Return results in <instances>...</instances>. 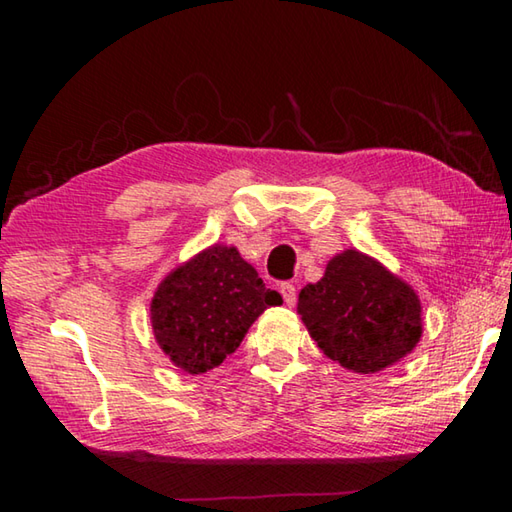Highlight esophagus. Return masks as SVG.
Listing matches in <instances>:
<instances>
[{
  "mask_svg": "<svg viewBox=\"0 0 512 512\" xmlns=\"http://www.w3.org/2000/svg\"><path fill=\"white\" fill-rule=\"evenodd\" d=\"M280 293H282V298H284V302H287L289 307L296 305L298 296H296V287H293V284H289V282H282V284H280Z\"/></svg>",
  "mask_w": 512,
  "mask_h": 512,
  "instance_id": "1",
  "label": "esophagus"
}]
</instances>
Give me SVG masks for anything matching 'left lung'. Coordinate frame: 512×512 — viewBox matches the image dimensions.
<instances>
[{"mask_svg":"<svg viewBox=\"0 0 512 512\" xmlns=\"http://www.w3.org/2000/svg\"><path fill=\"white\" fill-rule=\"evenodd\" d=\"M420 298L377 259L343 250L298 296V314L329 359L361 375L393 366L422 336Z\"/></svg>","mask_w":512,"mask_h":512,"instance_id":"8db88e82","label":"left lung"}]
</instances>
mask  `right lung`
Returning a JSON list of instances; mask_svg holds the SVG:
<instances>
[{
	"instance_id": "right-lung-1",
	"label": "right lung",
	"mask_w": 512,
	"mask_h": 512,
	"mask_svg": "<svg viewBox=\"0 0 512 512\" xmlns=\"http://www.w3.org/2000/svg\"><path fill=\"white\" fill-rule=\"evenodd\" d=\"M282 302L235 246L214 244L164 277L151 300L155 341L173 366L201 375L239 348L264 309Z\"/></svg>"
}]
</instances>
